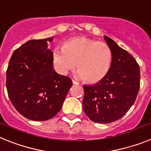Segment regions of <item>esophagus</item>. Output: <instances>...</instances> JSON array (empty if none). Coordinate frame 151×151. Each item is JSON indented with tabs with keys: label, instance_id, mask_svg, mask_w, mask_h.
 Instances as JSON below:
<instances>
[{
	"label": "esophagus",
	"instance_id": "obj_1",
	"mask_svg": "<svg viewBox=\"0 0 151 151\" xmlns=\"http://www.w3.org/2000/svg\"><path fill=\"white\" fill-rule=\"evenodd\" d=\"M72 83L74 85H79V83L77 82L76 81H74V80H72Z\"/></svg>",
	"mask_w": 151,
	"mask_h": 151
}]
</instances>
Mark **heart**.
Instances as JSON below:
<instances>
[{"instance_id":"1","label":"heart","mask_w":151,"mask_h":151,"mask_svg":"<svg viewBox=\"0 0 151 151\" xmlns=\"http://www.w3.org/2000/svg\"><path fill=\"white\" fill-rule=\"evenodd\" d=\"M112 59V51L106 43L86 37L70 39L52 52L54 66L59 74L65 75L77 64V76L89 83L99 82L108 74Z\"/></svg>"}]
</instances>
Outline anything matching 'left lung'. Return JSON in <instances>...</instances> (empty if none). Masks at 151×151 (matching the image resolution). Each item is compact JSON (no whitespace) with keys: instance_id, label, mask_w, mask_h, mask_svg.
Wrapping results in <instances>:
<instances>
[{"instance_id":"left-lung-1","label":"left lung","mask_w":151,"mask_h":151,"mask_svg":"<svg viewBox=\"0 0 151 151\" xmlns=\"http://www.w3.org/2000/svg\"><path fill=\"white\" fill-rule=\"evenodd\" d=\"M104 39L113 54L110 70L96 83L83 85V111L98 123H112L123 116L140 88V68L134 57L108 37Z\"/></svg>"}]
</instances>
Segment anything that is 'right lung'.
<instances>
[{
    "mask_svg": "<svg viewBox=\"0 0 151 151\" xmlns=\"http://www.w3.org/2000/svg\"><path fill=\"white\" fill-rule=\"evenodd\" d=\"M49 37L31 40L13 52L6 70L8 96L16 111L35 121L51 119L61 110L72 81L56 73Z\"/></svg>",
    "mask_w": 151,
    "mask_h": 151,
    "instance_id": "right-lung-1",
    "label": "right lung"
}]
</instances>
